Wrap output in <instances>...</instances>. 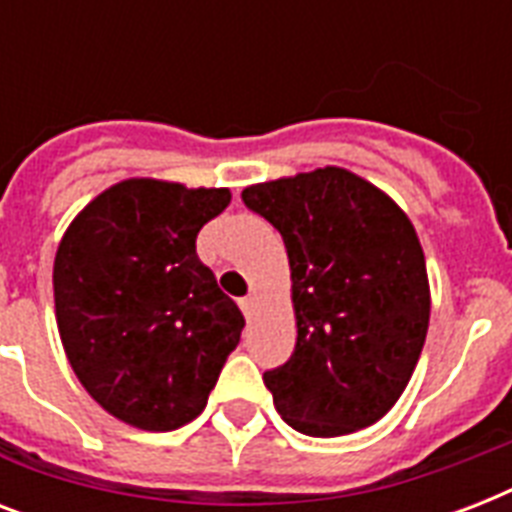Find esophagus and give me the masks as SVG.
I'll use <instances>...</instances> for the list:
<instances>
[{"mask_svg": "<svg viewBox=\"0 0 512 512\" xmlns=\"http://www.w3.org/2000/svg\"><path fill=\"white\" fill-rule=\"evenodd\" d=\"M239 305H241V311H244V316H247V319H252V316H255V311H257V305H260V297L249 295V297H244Z\"/></svg>", "mask_w": 512, "mask_h": 512, "instance_id": "esophagus-1", "label": "esophagus"}]
</instances>
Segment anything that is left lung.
I'll return each instance as SVG.
<instances>
[{
	"label": "left lung",
	"instance_id": "1",
	"mask_svg": "<svg viewBox=\"0 0 512 512\" xmlns=\"http://www.w3.org/2000/svg\"><path fill=\"white\" fill-rule=\"evenodd\" d=\"M241 199L281 233L292 273L295 353L263 374L276 412L305 436L369 428L401 398L428 335L412 220L342 167L249 185Z\"/></svg>",
	"mask_w": 512,
	"mask_h": 512
}]
</instances>
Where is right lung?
<instances>
[{
    "label": "right lung",
    "mask_w": 512,
    "mask_h": 512,
    "mask_svg": "<svg viewBox=\"0 0 512 512\" xmlns=\"http://www.w3.org/2000/svg\"><path fill=\"white\" fill-rule=\"evenodd\" d=\"M228 188L130 177L98 193L63 233L52 265L68 364L116 420L175 430L207 406L244 316L196 255Z\"/></svg>",
    "instance_id": "add662e5"
}]
</instances>
